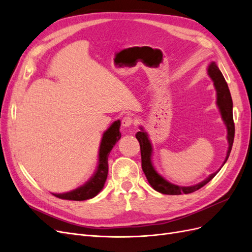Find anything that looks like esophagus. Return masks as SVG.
Returning a JSON list of instances; mask_svg holds the SVG:
<instances>
[{
	"label": "esophagus",
	"instance_id": "1",
	"mask_svg": "<svg viewBox=\"0 0 252 252\" xmlns=\"http://www.w3.org/2000/svg\"><path fill=\"white\" fill-rule=\"evenodd\" d=\"M133 123H134V120L131 117H129V116L125 117L123 120H122V126H123L124 128L131 127L133 125Z\"/></svg>",
	"mask_w": 252,
	"mask_h": 252
}]
</instances>
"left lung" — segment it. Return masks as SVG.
Segmentation results:
<instances>
[{
    "mask_svg": "<svg viewBox=\"0 0 252 252\" xmlns=\"http://www.w3.org/2000/svg\"><path fill=\"white\" fill-rule=\"evenodd\" d=\"M207 73L210 77V79L213 82V86L217 91V105L220 110V117L224 122V124L227 129V141H228V150L226 158L224 161V164L229 158L230 151L232 148L233 139H234V123H233V116H232V98L229 88H228L227 83L223 77L222 72L220 71L219 67L217 66L216 62H211L208 65ZM141 130L135 134L136 139H138L141 147V158H142V169L146 175L147 181L150 184V186L157 190L158 192H161L163 194H182V193H191L196 191L197 189L202 188L204 185L207 184L213 178L216 177L217 172L210 174L209 177L202 181L201 183L192 186H178L174 185L172 183L168 182L166 179H164L161 174H159L151 161L152 156V144L148 136V133L144 130V128L140 126ZM223 164V165H224Z\"/></svg>",
    "mask_w": 252,
    "mask_h": 252,
    "instance_id": "8db88e82",
    "label": "left lung"
}]
</instances>
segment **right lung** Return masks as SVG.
Here are the masks:
<instances>
[{"label":"right lung","instance_id":"obj_1","mask_svg":"<svg viewBox=\"0 0 252 252\" xmlns=\"http://www.w3.org/2000/svg\"><path fill=\"white\" fill-rule=\"evenodd\" d=\"M121 121L113 122L111 126L106 130L102 136V141L98 150V162L97 168L94 174L91 177L85 184L73 189L71 191L64 193H52L60 199L71 200V201H85L93 199L103 189L106 179L108 174V157L111 149L116 143L121 139Z\"/></svg>","mask_w":252,"mask_h":252}]
</instances>
